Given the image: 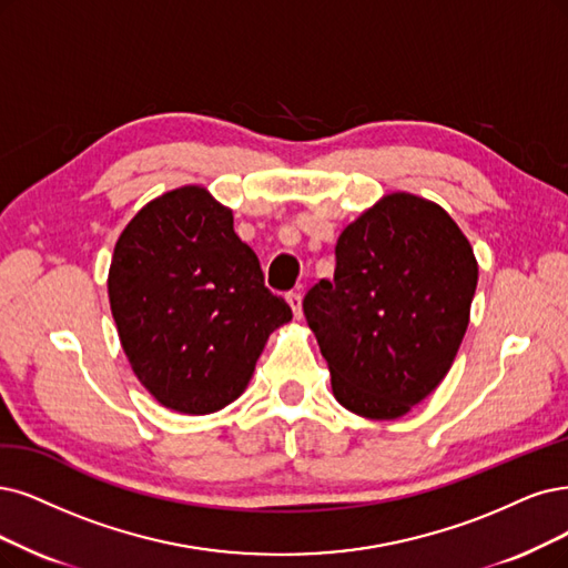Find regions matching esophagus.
<instances>
[{"label":"esophagus","mask_w":568,"mask_h":568,"mask_svg":"<svg viewBox=\"0 0 568 568\" xmlns=\"http://www.w3.org/2000/svg\"><path fill=\"white\" fill-rule=\"evenodd\" d=\"M285 300H287V304H290L292 313H295V318H297V321H302L304 311H302V295H300V292H287Z\"/></svg>","instance_id":"obj_1"}]
</instances>
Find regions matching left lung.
I'll return each instance as SVG.
<instances>
[{"instance_id":"obj_1","label":"left lung","mask_w":568,"mask_h":568,"mask_svg":"<svg viewBox=\"0 0 568 568\" xmlns=\"http://www.w3.org/2000/svg\"><path fill=\"white\" fill-rule=\"evenodd\" d=\"M337 268L304 316L348 412L393 422L445 379L470 323L477 260L443 205L393 192L337 241Z\"/></svg>"}]
</instances>
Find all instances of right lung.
Wrapping results in <instances>:
<instances>
[{"label":"right lung","instance_id":"obj_1","mask_svg":"<svg viewBox=\"0 0 568 568\" xmlns=\"http://www.w3.org/2000/svg\"><path fill=\"white\" fill-rule=\"evenodd\" d=\"M108 295L138 382L163 407L192 416L239 400L268 334L292 321L236 236L231 207L201 184L152 199L125 224Z\"/></svg>","mask_w":568,"mask_h":568}]
</instances>
